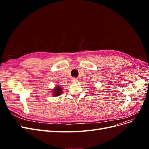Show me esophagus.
I'll use <instances>...</instances> for the list:
<instances>
[{"mask_svg":"<svg viewBox=\"0 0 149 149\" xmlns=\"http://www.w3.org/2000/svg\"><path fill=\"white\" fill-rule=\"evenodd\" d=\"M71 81H72V83H77L78 82V79L76 78H71Z\"/></svg>","mask_w":149,"mask_h":149,"instance_id":"1","label":"esophagus"}]
</instances>
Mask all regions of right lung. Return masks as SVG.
<instances>
[{
	"mask_svg": "<svg viewBox=\"0 0 149 149\" xmlns=\"http://www.w3.org/2000/svg\"><path fill=\"white\" fill-rule=\"evenodd\" d=\"M62 89L60 86H57V88H56L55 89H54V91H53V95L54 96H59L60 94H61L62 93Z\"/></svg>",
	"mask_w": 149,
	"mask_h": 149,
	"instance_id": "1",
	"label": "right lung"
}]
</instances>
